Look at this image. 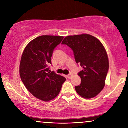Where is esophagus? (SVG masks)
Listing matches in <instances>:
<instances>
[{"mask_svg": "<svg viewBox=\"0 0 128 128\" xmlns=\"http://www.w3.org/2000/svg\"><path fill=\"white\" fill-rule=\"evenodd\" d=\"M72 76H73V74H68V76H67V78H69V79H70V78H72Z\"/></svg>", "mask_w": 128, "mask_h": 128, "instance_id": "obj_1", "label": "esophagus"}]
</instances>
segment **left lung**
I'll return each instance as SVG.
<instances>
[{
	"instance_id": "obj_1",
	"label": "left lung",
	"mask_w": 128,
	"mask_h": 128,
	"mask_svg": "<svg viewBox=\"0 0 128 128\" xmlns=\"http://www.w3.org/2000/svg\"><path fill=\"white\" fill-rule=\"evenodd\" d=\"M62 44L73 50L76 62L83 67L78 74L82 83L75 86L76 92L84 98L95 97L104 88L109 69L104 46L97 38L87 34L66 36Z\"/></svg>"
}]
</instances>
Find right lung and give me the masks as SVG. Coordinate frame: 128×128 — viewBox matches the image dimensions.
Listing matches in <instances>:
<instances>
[{
  "instance_id": "right-lung-1",
  "label": "right lung",
  "mask_w": 128,
  "mask_h": 128,
  "mask_svg": "<svg viewBox=\"0 0 128 128\" xmlns=\"http://www.w3.org/2000/svg\"><path fill=\"white\" fill-rule=\"evenodd\" d=\"M64 36H42L28 44L24 49L20 64L21 79L35 97L44 101L55 98L60 92L66 78L50 72L54 49Z\"/></svg>"
}]
</instances>
